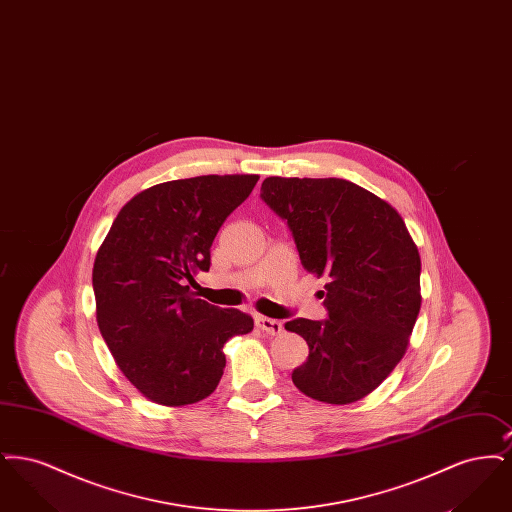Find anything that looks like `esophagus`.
Returning a JSON list of instances; mask_svg holds the SVG:
<instances>
[{
  "instance_id": "34e87169",
  "label": "esophagus",
  "mask_w": 512,
  "mask_h": 512,
  "mask_svg": "<svg viewBox=\"0 0 512 512\" xmlns=\"http://www.w3.org/2000/svg\"><path fill=\"white\" fill-rule=\"evenodd\" d=\"M255 326L268 336H278L282 332V322L268 317H255Z\"/></svg>"
}]
</instances>
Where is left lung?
<instances>
[{
  "mask_svg": "<svg viewBox=\"0 0 512 512\" xmlns=\"http://www.w3.org/2000/svg\"><path fill=\"white\" fill-rule=\"evenodd\" d=\"M261 197L288 222L305 270L328 278V318L286 322L309 345L293 384L322 403H355L407 351L422 303L413 238L388 201L341 178L270 176Z\"/></svg>",
  "mask_w": 512,
  "mask_h": 512,
  "instance_id": "left-lung-1",
  "label": "left lung"
}]
</instances>
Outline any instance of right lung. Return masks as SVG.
<instances>
[{"label": "right lung", "mask_w": 512, "mask_h": 512, "mask_svg": "<svg viewBox=\"0 0 512 512\" xmlns=\"http://www.w3.org/2000/svg\"><path fill=\"white\" fill-rule=\"evenodd\" d=\"M257 174H207L134 195L99 247L92 272L99 332L122 374L149 401L192 405L219 386L224 343L253 318L199 299L188 286L211 267L226 217Z\"/></svg>", "instance_id": "obj_1"}]
</instances>
